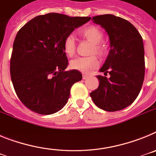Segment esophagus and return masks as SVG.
Returning a JSON list of instances; mask_svg holds the SVG:
<instances>
[{
    "mask_svg": "<svg viewBox=\"0 0 156 156\" xmlns=\"http://www.w3.org/2000/svg\"><path fill=\"white\" fill-rule=\"evenodd\" d=\"M87 79H88V76L83 75V80H87Z\"/></svg>",
    "mask_w": 156,
    "mask_h": 156,
    "instance_id": "esophagus-1",
    "label": "esophagus"
}]
</instances>
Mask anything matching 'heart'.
Here are the masks:
<instances>
[{
  "label": "heart",
  "instance_id": "1",
  "mask_svg": "<svg viewBox=\"0 0 156 156\" xmlns=\"http://www.w3.org/2000/svg\"><path fill=\"white\" fill-rule=\"evenodd\" d=\"M78 34L83 39L87 40L92 44L90 55H96L99 58H104L107 55V47L102 42L104 34L100 28L96 26H88L81 28ZM63 50L66 56L71 58L74 56L76 50L75 37L68 35L63 41ZM98 66V60L94 55L89 57H79L70 62V68L81 72L83 73H89Z\"/></svg>",
  "mask_w": 156,
  "mask_h": 156
}]
</instances>
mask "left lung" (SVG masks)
Segmentation results:
<instances>
[{"label":"left lung","instance_id":"left-lung-1","mask_svg":"<svg viewBox=\"0 0 156 156\" xmlns=\"http://www.w3.org/2000/svg\"><path fill=\"white\" fill-rule=\"evenodd\" d=\"M105 30L110 51L97 76L98 87L90 94L94 103L101 109L115 112L126 108L140 93L144 79V50L142 37L131 23L120 17L106 14L92 18Z\"/></svg>","mask_w":156,"mask_h":156}]
</instances>
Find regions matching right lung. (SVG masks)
Returning a JSON list of instances; mask_svg holds the SVG:
<instances>
[{
    "label": "right lung",
    "mask_w": 156,
    "mask_h": 156,
    "mask_svg": "<svg viewBox=\"0 0 156 156\" xmlns=\"http://www.w3.org/2000/svg\"><path fill=\"white\" fill-rule=\"evenodd\" d=\"M90 20L48 13L34 18L19 30L11 57V79L19 100L30 110L51 115L66 105L72 86L82 80V74L65 71L68 58L63 41Z\"/></svg>",
    "instance_id": "obj_1"
}]
</instances>
